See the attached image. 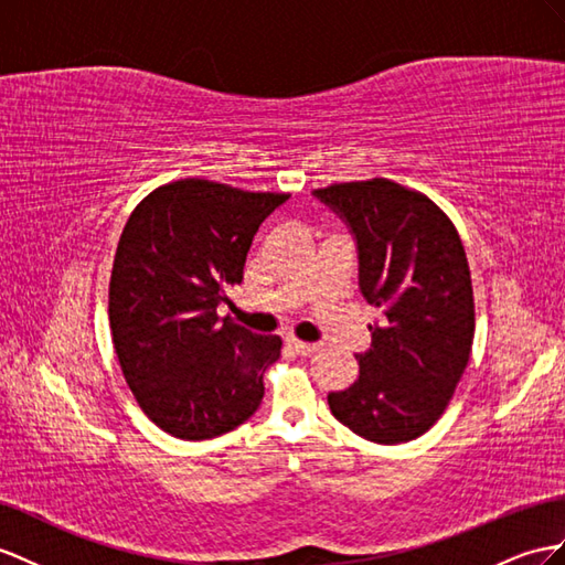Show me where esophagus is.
Listing matches in <instances>:
<instances>
[{"mask_svg": "<svg viewBox=\"0 0 565 565\" xmlns=\"http://www.w3.org/2000/svg\"><path fill=\"white\" fill-rule=\"evenodd\" d=\"M288 345H291L298 355H312L320 351V343H308V341H298V339H288Z\"/></svg>", "mask_w": 565, "mask_h": 565, "instance_id": "esophagus-1", "label": "esophagus"}]
</instances>
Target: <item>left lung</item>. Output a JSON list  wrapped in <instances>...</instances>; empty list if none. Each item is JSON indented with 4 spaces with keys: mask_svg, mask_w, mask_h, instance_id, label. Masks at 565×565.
Masks as SVG:
<instances>
[{
    "mask_svg": "<svg viewBox=\"0 0 565 565\" xmlns=\"http://www.w3.org/2000/svg\"><path fill=\"white\" fill-rule=\"evenodd\" d=\"M315 195L358 241L360 291L380 312L358 380L327 396L341 425L374 444L417 439L444 415L466 372L475 298L466 248L448 214L388 179L331 183Z\"/></svg>",
    "mask_w": 565,
    "mask_h": 565,
    "instance_id": "1",
    "label": "left lung"
}]
</instances>
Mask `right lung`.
Here are the masks:
<instances>
[{
  "label": "right lung",
  "instance_id": "add662e5",
  "mask_svg": "<svg viewBox=\"0 0 565 565\" xmlns=\"http://www.w3.org/2000/svg\"><path fill=\"white\" fill-rule=\"evenodd\" d=\"M286 200L179 179L128 216L109 279L111 343L140 411L171 437H220L265 396L281 339L220 320L216 306L241 284L255 231Z\"/></svg>",
  "mask_w": 565,
  "mask_h": 565
}]
</instances>
